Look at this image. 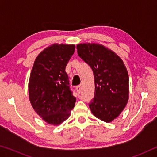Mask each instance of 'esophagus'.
Masks as SVG:
<instances>
[{
  "label": "esophagus",
  "mask_w": 157,
  "mask_h": 157,
  "mask_svg": "<svg viewBox=\"0 0 157 157\" xmlns=\"http://www.w3.org/2000/svg\"><path fill=\"white\" fill-rule=\"evenodd\" d=\"M81 89H82V87H81L80 85H78V86H76V91H77V92L79 94H80V92H81Z\"/></svg>",
  "instance_id": "esophagus-1"
}]
</instances>
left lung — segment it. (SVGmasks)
Instances as JSON below:
<instances>
[{"label":"left lung","instance_id":"obj_1","mask_svg":"<svg viewBox=\"0 0 157 157\" xmlns=\"http://www.w3.org/2000/svg\"><path fill=\"white\" fill-rule=\"evenodd\" d=\"M78 54L90 66L95 79L92 113L109 123L123 111L129 99V75L124 63L112 50L98 44H80Z\"/></svg>","mask_w":157,"mask_h":157}]
</instances>
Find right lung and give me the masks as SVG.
Segmentation results:
<instances>
[{
  "label": "right lung",
  "mask_w": 157,
  "mask_h": 157,
  "mask_svg": "<svg viewBox=\"0 0 157 157\" xmlns=\"http://www.w3.org/2000/svg\"><path fill=\"white\" fill-rule=\"evenodd\" d=\"M75 48V45L52 44L39 53L32 68L28 84L32 107L53 125L70 116L76 102L65 71Z\"/></svg>",
  "instance_id": "add662e5"
}]
</instances>
